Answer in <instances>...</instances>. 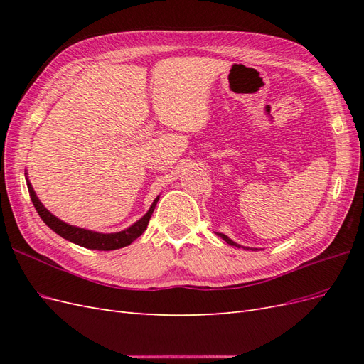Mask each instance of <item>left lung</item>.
<instances>
[{"instance_id":"obj_1","label":"left lung","mask_w":364,"mask_h":364,"mask_svg":"<svg viewBox=\"0 0 364 364\" xmlns=\"http://www.w3.org/2000/svg\"><path fill=\"white\" fill-rule=\"evenodd\" d=\"M218 235H220V237H222V238H223V240L226 241V243H228V245H230V246H237V247H240V246H238L237 243H234V241H232V240H230V238H228V237H226L225 234H218Z\"/></svg>"}]
</instances>
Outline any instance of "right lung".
<instances>
[{"instance_id":"1","label":"right lung","mask_w":364,"mask_h":364,"mask_svg":"<svg viewBox=\"0 0 364 364\" xmlns=\"http://www.w3.org/2000/svg\"><path fill=\"white\" fill-rule=\"evenodd\" d=\"M26 181H27V188L31 197V202L35 205L39 217L43 220V223H46L50 229H53L58 235L71 241V243H75L86 249H94V250H115L134 243V241L139 235H142V232L147 229L149 220L153 211H155V206L159 200V196H158L155 202L151 203L149 213L141 220H138L135 225L127 228L126 230H121V232H115V234H98V232H92V230L71 226L68 223L62 222V220H59L58 217H54L50 211H47V208H43V205L39 202L35 191H33L31 183L28 182V178H26Z\"/></svg>"}]
</instances>
